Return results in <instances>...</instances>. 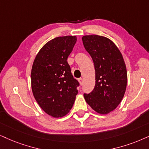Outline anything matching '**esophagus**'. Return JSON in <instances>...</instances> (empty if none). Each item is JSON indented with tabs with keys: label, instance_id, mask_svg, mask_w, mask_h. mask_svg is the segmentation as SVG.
Masks as SVG:
<instances>
[{
	"label": "esophagus",
	"instance_id": "1",
	"mask_svg": "<svg viewBox=\"0 0 149 149\" xmlns=\"http://www.w3.org/2000/svg\"><path fill=\"white\" fill-rule=\"evenodd\" d=\"M78 81H79V82H80V85H82V84H83V79H82V78H79L78 79Z\"/></svg>",
	"mask_w": 149,
	"mask_h": 149
}]
</instances>
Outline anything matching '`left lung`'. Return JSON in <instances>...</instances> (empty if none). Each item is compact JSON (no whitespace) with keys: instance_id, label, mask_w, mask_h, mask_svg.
Listing matches in <instances>:
<instances>
[{"instance_id":"obj_1","label":"left lung","mask_w":149,"mask_h":149,"mask_svg":"<svg viewBox=\"0 0 149 149\" xmlns=\"http://www.w3.org/2000/svg\"><path fill=\"white\" fill-rule=\"evenodd\" d=\"M82 39L95 71V87L91 93H84V99L94 111L107 114L118 106L125 95L127 83L125 61L116 45L107 38L89 35Z\"/></svg>"}]
</instances>
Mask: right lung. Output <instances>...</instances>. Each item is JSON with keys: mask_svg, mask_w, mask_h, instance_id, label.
Masks as SVG:
<instances>
[{"mask_svg": "<svg viewBox=\"0 0 149 149\" xmlns=\"http://www.w3.org/2000/svg\"><path fill=\"white\" fill-rule=\"evenodd\" d=\"M76 40V36H70L52 39L42 47L33 63V96L45 113L55 118L68 113L78 94L80 83L67 63Z\"/></svg>", "mask_w": 149, "mask_h": 149, "instance_id": "add662e5", "label": "right lung"}]
</instances>
